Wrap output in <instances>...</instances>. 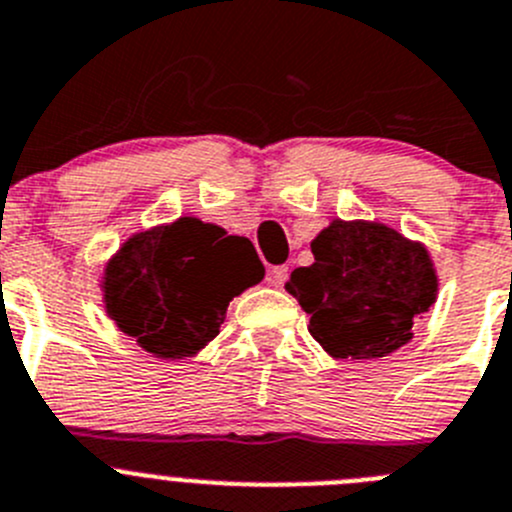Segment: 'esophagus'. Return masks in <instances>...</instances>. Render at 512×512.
Here are the masks:
<instances>
[{
  "mask_svg": "<svg viewBox=\"0 0 512 512\" xmlns=\"http://www.w3.org/2000/svg\"><path fill=\"white\" fill-rule=\"evenodd\" d=\"M267 280H270V285H275V288H283L285 280H288V267L285 265L270 267V272H267Z\"/></svg>",
  "mask_w": 512,
  "mask_h": 512,
  "instance_id": "esophagus-1",
  "label": "esophagus"
}]
</instances>
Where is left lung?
Returning a JSON list of instances; mask_svg holds the SVG:
<instances>
[{
    "mask_svg": "<svg viewBox=\"0 0 512 512\" xmlns=\"http://www.w3.org/2000/svg\"><path fill=\"white\" fill-rule=\"evenodd\" d=\"M315 262L290 272L288 293L310 315V336L336 358H381L412 338L434 303L427 250L396 229L336 222L310 242Z\"/></svg>",
    "mask_w": 512,
    "mask_h": 512,
    "instance_id": "1",
    "label": "left lung"
}]
</instances>
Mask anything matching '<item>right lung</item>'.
Segmentation results:
<instances>
[{
  "instance_id": "obj_1",
  "label": "right lung",
  "mask_w": 512,
  "mask_h": 512,
  "mask_svg": "<svg viewBox=\"0 0 512 512\" xmlns=\"http://www.w3.org/2000/svg\"><path fill=\"white\" fill-rule=\"evenodd\" d=\"M265 278L245 237L181 217L136 234L105 270V308L159 358L197 353L219 333L234 295Z\"/></svg>"
}]
</instances>
